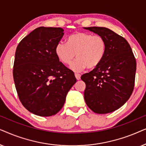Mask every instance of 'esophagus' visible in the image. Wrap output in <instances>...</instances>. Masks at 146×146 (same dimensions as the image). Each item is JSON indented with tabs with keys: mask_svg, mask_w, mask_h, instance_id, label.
Listing matches in <instances>:
<instances>
[{
	"mask_svg": "<svg viewBox=\"0 0 146 146\" xmlns=\"http://www.w3.org/2000/svg\"><path fill=\"white\" fill-rule=\"evenodd\" d=\"M75 77H76V78L78 80H79L80 79L81 75L80 74H78V73H75Z\"/></svg>",
	"mask_w": 146,
	"mask_h": 146,
	"instance_id": "1",
	"label": "esophagus"
}]
</instances>
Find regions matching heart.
<instances>
[{
    "label": "heart",
    "instance_id": "1",
    "mask_svg": "<svg viewBox=\"0 0 146 146\" xmlns=\"http://www.w3.org/2000/svg\"><path fill=\"white\" fill-rule=\"evenodd\" d=\"M106 52V42L100 35L77 33L70 36L67 43L60 42L56 46L55 53L60 61L64 64H72L70 68L80 71L88 68L97 67L103 60Z\"/></svg>",
    "mask_w": 146,
    "mask_h": 146
}]
</instances>
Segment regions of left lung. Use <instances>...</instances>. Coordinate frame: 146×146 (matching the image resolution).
Instances as JSON below:
<instances>
[{"label": "left lung", "mask_w": 146, "mask_h": 146, "mask_svg": "<svg viewBox=\"0 0 146 146\" xmlns=\"http://www.w3.org/2000/svg\"><path fill=\"white\" fill-rule=\"evenodd\" d=\"M106 42V52L102 62L81 76L86 84L84 100L96 113L112 112L131 96L135 82L136 61L129 43L105 27H87Z\"/></svg>", "instance_id": "8db88e82"}]
</instances>
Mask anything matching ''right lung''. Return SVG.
Masks as SVG:
<instances>
[{
	"mask_svg": "<svg viewBox=\"0 0 146 146\" xmlns=\"http://www.w3.org/2000/svg\"><path fill=\"white\" fill-rule=\"evenodd\" d=\"M62 28L38 27L25 36L15 52L13 78L22 104L40 116L55 115L76 82L74 74L58 58L55 48Z\"/></svg>",
	"mask_w": 146,
	"mask_h": 146,
	"instance_id": "right-lung-1",
	"label": "right lung"
}]
</instances>
